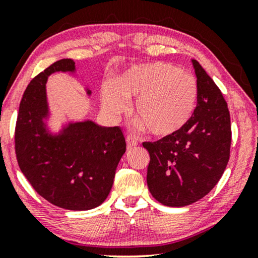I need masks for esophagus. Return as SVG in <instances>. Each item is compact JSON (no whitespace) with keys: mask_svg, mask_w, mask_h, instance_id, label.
Listing matches in <instances>:
<instances>
[{"mask_svg":"<svg viewBox=\"0 0 258 258\" xmlns=\"http://www.w3.org/2000/svg\"><path fill=\"white\" fill-rule=\"evenodd\" d=\"M125 140H126V144H128V149H130V148L137 146V141H136L135 139H134L133 136H126Z\"/></svg>","mask_w":258,"mask_h":258,"instance_id":"obj_1","label":"esophagus"}]
</instances>
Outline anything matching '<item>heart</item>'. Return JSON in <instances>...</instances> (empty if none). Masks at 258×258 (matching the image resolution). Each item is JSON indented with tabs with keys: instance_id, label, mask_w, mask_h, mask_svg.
Returning a JSON list of instances; mask_svg holds the SVG:
<instances>
[{
	"instance_id": "obj_1",
	"label": "heart",
	"mask_w": 258,
	"mask_h": 258,
	"mask_svg": "<svg viewBox=\"0 0 258 258\" xmlns=\"http://www.w3.org/2000/svg\"><path fill=\"white\" fill-rule=\"evenodd\" d=\"M136 98L133 112L151 135L171 137L181 133L195 115L199 83L191 74L165 62L130 68L102 90V103L111 115L124 111L126 100Z\"/></svg>"
}]
</instances>
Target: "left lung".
Segmentation results:
<instances>
[{
    "mask_svg": "<svg viewBox=\"0 0 258 258\" xmlns=\"http://www.w3.org/2000/svg\"><path fill=\"white\" fill-rule=\"evenodd\" d=\"M200 88L199 105L181 133L144 142L150 155L147 183L151 195L168 207L203 199L220 181L230 157L231 123L220 88L192 59Z\"/></svg>",
    "mask_w": 258,
    "mask_h": 258,
    "instance_id": "8db88e82",
    "label": "left lung"
}]
</instances>
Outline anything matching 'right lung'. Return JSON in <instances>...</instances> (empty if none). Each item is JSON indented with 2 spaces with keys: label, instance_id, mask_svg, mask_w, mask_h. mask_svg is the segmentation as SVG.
Masks as SVG:
<instances>
[{
  "label": "right lung",
  "instance_id": "add662e5",
  "mask_svg": "<svg viewBox=\"0 0 258 258\" xmlns=\"http://www.w3.org/2000/svg\"><path fill=\"white\" fill-rule=\"evenodd\" d=\"M74 69L73 59H59L28 84L16 119L15 153L21 171L38 195L63 209L89 210L108 197L126 144L119 126L91 121L69 124L55 137L45 132L48 76Z\"/></svg>",
  "mask_w": 258,
  "mask_h": 258
}]
</instances>
